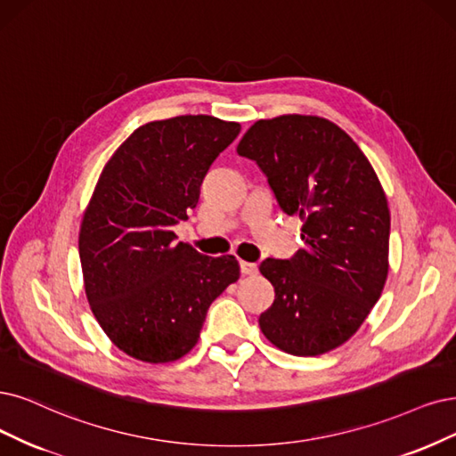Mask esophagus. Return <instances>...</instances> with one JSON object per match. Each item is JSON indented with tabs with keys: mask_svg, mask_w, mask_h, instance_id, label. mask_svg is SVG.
I'll list each match as a JSON object with an SVG mask.
<instances>
[{
	"mask_svg": "<svg viewBox=\"0 0 456 456\" xmlns=\"http://www.w3.org/2000/svg\"><path fill=\"white\" fill-rule=\"evenodd\" d=\"M257 265L256 263H248V261H242L240 263V273L244 274V276H254V274H257Z\"/></svg>",
	"mask_w": 456,
	"mask_h": 456,
	"instance_id": "1",
	"label": "esophagus"
}]
</instances>
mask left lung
I'll list each match as a JSON object with an SVG mask.
<instances>
[{
	"label": "left lung",
	"mask_w": 456,
	"mask_h": 456,
	"mask_svg": "<svg viewBox=\"0 0 456 456\" xmlns=\"http://www.w3.org/2000/svg\"><path fill=\"white\" fill-rule=\"evenodd\" d=\"M237 151L261 167L281 210L302 222L305 240L293 259L259 266L276 293L259 317L263 334L297 357L340 347L389 274L391 214L374 167L344 129L306 114L256 122Z\"/></svg>",
	"instance_id": "1"
}]
</instances>
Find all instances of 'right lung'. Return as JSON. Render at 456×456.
<instances>
[{"label": "right lung", "mask_w": 456, "mask_h": 456, "mask_svg": "<svg viewBox=\"0 0 456 456\" xmlns=\"http://www.w3.org/2000/svg\"><path fill=\"white\" fill-rule=\"evenodd\" d=\"M240 133L214 116H176L134 129L103 167L82 216L84 291L126 355L175 362L195 347L212 302L240 278L234 256L175 242L212 161Z\"/></svg>", "instance_id": "obj_1"}]
</instances>
